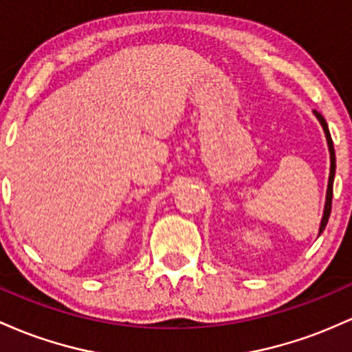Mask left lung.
<instances>
[{
    "label": "left lung",
    "instance_id": "obj_1",
    "mask_svg": "<svg viewBox=\"0 0 352 352\" xmlns=\"http://www.w3.org/2000/svg\"><path fill=\"white\" fill-rule=\"evenodd\" d=\"M316 116H318L319 123L322 124V129H324L326 133V140H327V144H329V153H331V173H329V183H327V196H326V206H324V216H322V221H321V228H319V234H321L322 231H324L326 224H327V219H329V214H331V204H333V183H334V173H336V155H334V146H333V140H331V133H329V128H327V123L326 120L322 118L321 113L314 111Z\"/></svg>",
    "mask_w": 352,
    "mask_h": 352
}]
</instances>
